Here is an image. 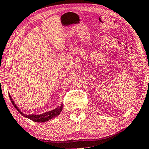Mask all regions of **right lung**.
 <instances>
[{"mask_svg":"<svg viewBox=\"0 0 149 149\" xmlns=\"http://www.w3.org/2000/svg\"><path fill=\"white\" fill-rule=\"evenodd\" d=\"M9 98L10 100L12 102V104H13V106L15 107V108L19 112V113H21V115H22L23 116L25 117H27V118L31 119L33 121H36V122H45V121H47L50 120V119L54 118V117H56L57 116H58L61 112V111L63 109V104H61V106L57 107L56 109H54L50 111L44 113L40 115H26L24 114V113H22L21 111L17 107V106L15 104V102L13 100L12 98L11 95H9Z\"/></svg>","mask_w":149,"mask_h":149,"instance_id":"add662e5","label":"right lung"}]
</instances>
